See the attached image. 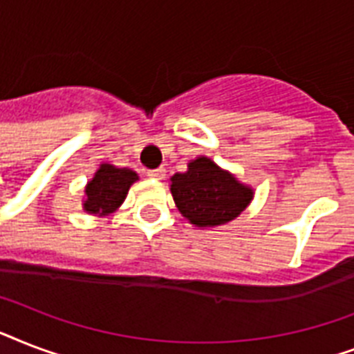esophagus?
<instances>
[{
  "label": "esophagus",
  "mask_w": 354,
  "mask_h": 354,
  "mask_svg": "<svg viewBox=\"0 0 354 354\" xmlns=\"http://www.w3.org/2000/svg\"><path fill=\"white\" fill-rule=\"evenodd\" d=\"M147 176L152 178V180H163L165 178V169L160 167V169H152V171L147 172Z\"/></svg>",
  "instance_id": "obj_1"
}]
</instances>
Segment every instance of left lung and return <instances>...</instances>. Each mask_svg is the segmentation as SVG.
<instances>
[{
	"mask_svg": "<svg viewBox=\"0 0 354 354\" xmlns=\"http://www.w3.org/2000/svg\"><path fill=\"white\" fill-rule=\"evenodd\" d=\"M171 193L178 211L198 227L227 224L253 198L252 187L205 156L189 161L187 171L176 172L171 178Z\"/></svg>",
	"mask_w": 354,
	"mask_h": 354,
	"instance_id": "1",
	"label": "left lung"
}]
</instances>
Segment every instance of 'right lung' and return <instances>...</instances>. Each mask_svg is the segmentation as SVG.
Instances as JSON below:
<instances>
[{
	"mask_svg": "<svg viewBox=\"0 0 354 354\" xmlns=\"http://www.w3.org/2000/svg\"><path fill=\"white\" fill-rule=\"evenodd\" d=\"M138 180V174L132 169H119L110 163H101L86 185V200L82 207L91 215H112L124 202L130 185Z\"/></svg>",
	"mask_w": 354,
	"mask_h": 354,
	"instance_id": "right-lung-1",
	"label": "right lung"
}]
</instances>
